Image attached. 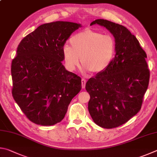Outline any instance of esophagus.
<instances>
[{
  "label": "esophagus",
  "instance_id": "obj_1",
  "mask_svg": "<svg viewBox=\"0 0 157 157\" xmlns=\"http://www.w3.org/2000/svg\"><path fill=\"white\" fill-rule=\"evenodd\" d=\"M81 84H82V88H83V89H85V87H86V81L85 80L84 78H82V79H81Z\"/></svg>",
  "mask_w": 157,
  "mask_h": 157
}]
</instances>
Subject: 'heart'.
I'll use <instances>...</instances> for the list:
<instances>
[{"instance_id":"b5f03b06","label":"heart","mask_w":157,"mask_h":157,"mask_svg":"<svg viewBox=\"0 0 157 157\" xmlns=\"http://www.w3.org/2000/svg\"><path fill=\"white\" fill-rule=\"evenodd\" d=\"M71 47L65 45L63 56L65 66L73 71L80 63L92 74L105 71L113 60L117 52V42L109 34L86 29L70 39Z\"/></svg>"}]
</instances>
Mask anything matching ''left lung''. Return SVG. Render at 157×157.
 <instances>
[{
	"instance_id": "obj_1",
	"label": "left lung",
	"mask_w": 157,
	"mask_h": 157,
	"mask_svg": "<svg viewBox=\"0 0 157 157\" xmlns=\"http://www.w3.org/2000/svg\"><path fill=\"white\" fill-rule=\"evenodd\" d=\"M105 27L117 42V52L109 67L90 78L86 89L90 96L88 110L96 124L111 129L124 124L141 108L150 70L135 36L121 25L97 19L90 25Z\"/></svg>"
}]
</instances>
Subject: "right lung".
Listing matches in <instances>:
<instances>
[{
	"instance_id": "right-lung-1",
	"label": "right lung",
	"mask_w": 157,
	"mask_h": 157,
	"mask_svg": "<svg viewBox=\"0 0 157 157\" xmlns=\"http://www.w3.org/2000/svg\"><path fill=\"white\" fill-rule=\"evenodd\" d=\"M81 24L56 21L27 35L12 60V96L29 121L53 125L63 119L69 104L81 90V78L62 64L63 48Z\"/></svg>"
}]
</instances>
